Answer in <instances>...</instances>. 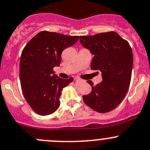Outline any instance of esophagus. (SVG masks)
I'll return each instance as SVG.
<instances>
[{
	"label": "esophagus",
	"instance_id": "34e87169",
	"mask_svg": "<svg viewBox=\"0 0 150 150\" xmlns=\"http://www.w3.org/2000/svg\"><path fill=\"white\" fill-rule=\"evenodd\" d=\"M74 81H75V82H78V81H79V79L77 77L74 78Z\"/></svg>",
	"mask_w": 150,
	"mask_h": 150
}]
</instances>
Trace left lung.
<instances>
[{
    "label": "left lung",
    "instance_id": "8db88e82",
    "mask_svg": "<svg viewBox=\"0 0 150 150\" xmlns=\"http://www.w3.org/2000/svg\"><path fill=\"white\" fill-rule=\"evenodd\" d=\"M81 44L93 55L91 68L102 73V81L83 96L85 105L96 112H110L125 98L131 80L133 55L129 42L114 31L80 36Z\"/></svg>",
    "mask_w": 150,
    "mask_h": 150
}]
</instances>
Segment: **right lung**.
I'll return each mask as SVG.
<instances>
[{
  "mask_svg": "<svg viewBox=\"0 0 150 150\" xmlns=\"http://www.w3.org/2000/svg\"><path fill=\"white\" fill-rule=\"evenodd\" d=\"M78 40L79 36L42 31L24 47L20 61L21 88L26 102L39 115H50L58 109L62 90L74 79H61L53 69L59 66L62 51Z\"/></svg>",
  "mask_w": 150,
  "mask_h": 150,
  "instance_id": "obj_1",
  "label": "right lung"
}]
</instances>
